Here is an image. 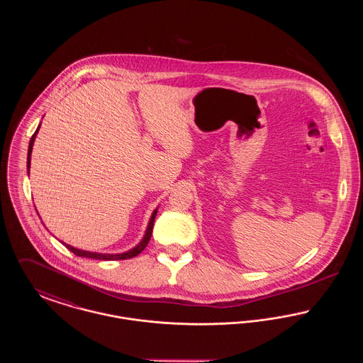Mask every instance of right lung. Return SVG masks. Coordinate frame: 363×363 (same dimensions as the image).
Here are the masks:
<instances>
[{"mask_svg":"<svg viewBox=\"0 0 363 363\" xmlns=\"http://www.w3.org/2000/svg\"><path fill=\"white\" fill-rule=\"evenodd\" d=\"M39 128H40V125L36 128V130H35L34 135H33V138L30 140V145H28V156H27V172L30 173V163H31V152H33V145H34L35 138H36V133H38V130H39ZM156 212H157V209L154 211V213H152V216H151V219H150V223H148V227H147V231H145V235H144V238L141 240V242L138 243L136 247H133L132 250H129V252H125V253H121V255H101V253H92V252H86V250H80V249H76V247H73V246H70V245H67V243H64L68 249H69L72 253H74L76 256H79V257H88V259H132V257H136L138 253H141L144 249H145V246L148 245V242L151 240V235H152V228H154V222H155L156 218Z\"/></svg>","mask_w":363,"mask_h":363,"instance_id":"add662e5","label":"right lung"}]
</instances>
